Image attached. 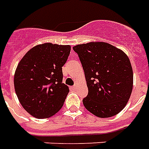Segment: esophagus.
I'll use <instances>...</instances> for the list:
<instances>
[{"instance_id":"1","label":"esophagus","mask_w":149,"mask_h":149,"mask_svg":"<svg viewBox=\"0 0 149 149\" xmlns=\"http://www.w3.org/2000/svg\"><path fill=\"white\" fill-rule=\"evenodd\" d=\"M76 88H77L76 85H74V86H72V89H73V90H76Z\"/></svg>"}]
</instances>
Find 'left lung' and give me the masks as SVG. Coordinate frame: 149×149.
Here are the masks:
<instances>
[{
  "label": "left lung",
  "mask_w": 149,
  "mask_h": 149,
  "mask_svg": "<svg viewBox=\"0 0 149 149\" xmlns=\"http://www.w3.org/2000/svg\"><path fill=\"white\" fill-rule=\"evenodd\" d=\"M82 63L88 95L83 100L87 111L100 118L120 113L127 105L133 86L130 60L109 43L91 42L73 47Z\"/></svg>",
  "instance_id": "obj_1"
}]
</instances>
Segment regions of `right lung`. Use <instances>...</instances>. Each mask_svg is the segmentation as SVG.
I'll return each mask as SVG.
<instances>
[{"label":"right lung","mask_w":149,"mask_h":149,"mask_svg":"<svg viewBox=\"0 0 149 149\" xmlns=\"http://www.w3.org/2000/svg\"><path fill=\"white\" fill-rule=\"evenodd\" d=\"M69 45L43 43L24 55L14 74V88L23 108L32 116L46 119L62 108L69 87L63 83L62 67Z\"/></svg>","instance_id":"1"}]
</instances>
